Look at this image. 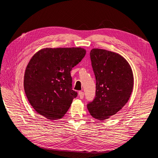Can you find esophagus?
Wrapping results in <instances>:
<instances>
[{
    "label": "esophagus",
    "instance_id": "obj_1",
    "mask_svg": "<svg viewBox=\"0 0 158 158\" xmlns=\"http://www.w3.org/2000/svg\"><path fill=\"white\" fill-rule=\"evenodd\" d=\"M78 95L80 96V99H83L84 98V94L83 92H82V91H80V92H78Z\"/></svg>",
    "mask_w": 158,
    "mask_h": 158
}]
</instances>
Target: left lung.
Here are the masks:
<instances>
[{"instance_id":"1","label":"left lung","mask_w":158,"mask_h":158,"mask_svg":"<svg viewBox=\"0 0 158 158\" xmlns=\"http://www.w3.org/2000/svg\"><path fill=\"white\" fill-rule=\"evenodd\" d=\"M96 80L95 97L87 105L94 118L103 121L116 114L128 102L134 85L131 66L116 52L101 49L90 51Z\"/></svg>"}]
</instances>
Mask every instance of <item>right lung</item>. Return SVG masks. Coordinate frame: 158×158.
<instances>
[{
  "label": "right lung",
  "instance_id": "obj_1",
  "mask_svg": "<svg viewBox=\"0 0 158 158\" xmlns=\"http://www.w3.org/2000/svg\"><path fill=\"white\" fill-rule=\"evenodd\" d=\"M80 47L43 49L32 56L24 74L23 86L35 111L55 120L67 112L78 94L73 90L70 71L82 60Z\"/></svg>",
  "mask_w": 158,
  "mask_h": 158
}]
</instances>
